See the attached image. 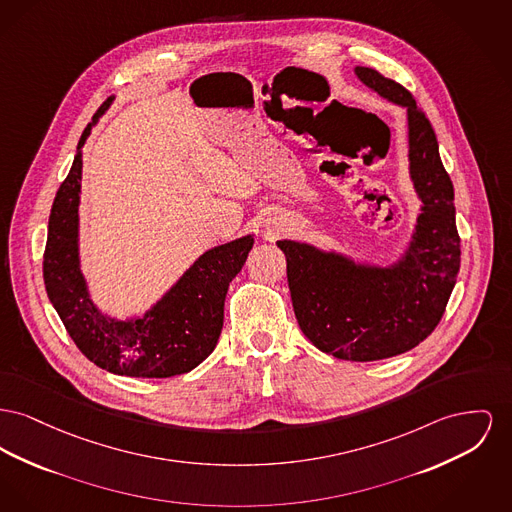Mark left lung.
Returning <instances> with one entry per match:
<instances>
[{"label":"left lung","mask_w":512,"mask_h":512,"mask_svg":"<svg viewBox=\"0 0 512 512\" xmlns=\"http://www.w3.org/2000/svg\"><path fill=\"white\" fill-rule=\"evenodd\" d=\"M361 83L406 110L408 170L421 201L404 253L391 265L356 261L305 241L280 240L303 334L338 360L375 361L416 348L439 325L460 269L454 189L414 96L371 67Z\"/></svg>","instance_id":"8db88e82"}]
</instances>
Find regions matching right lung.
Segmentation results:
<instances>
[{
    "label": "right lung",
    "mask_w": 512,
    "mask_h": 512,
    "mask_svg": "<svg viewBox=\"0 0 512 512\" xmlns=\"http://www.w3.org/2000/svg\"><path fill=\"white\" fill-rule=\"evenodd\" d=\"M112 102L114 96L85 127L73 166L56 193L44 251V284L61 323L92 363L125 377H174L195 369L216 348L228 286L255 240L247 234L205 251L143 315L118 319L100 311L81 271L79 203L83 147Z\"/></svg>",
    "instance_id": "1"
}]
</instances>
